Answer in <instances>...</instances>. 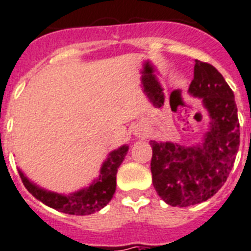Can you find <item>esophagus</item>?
I'll return each mask as SVG.
<instances>
[{
    "instance_id": "34e87169",
    "label": "esophagus",
    "mask_w": 251,
    "mask_h": 251,
    "mask_svg": "<svg viewBox=\"0 0 251 251\" xmlns=\"http://www.w3.org/2000/svg\"><path fill=\"white\" fill-rule=\"evenodd\" d=\"M137 135H144V134H141V132H139V131H137Z\"/></svg>"
}]
</instances>
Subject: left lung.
Instances as JSON below:
<instances>
[{
    "mask_svg": "<svg viewBox=\"0 0 251 251\" xmlns=\"http://www.w3.org/2000/svg\"><path fill=\"white\" fill-rule=\"evenodd\" d=\"M189 94L201 99L210 117L201 142L150 141L153 187L171 206L200 204L215 195L234 166L240 142L234 92L213 65L195 60Z\"/></svg>",
    "mask_w": 251,
    "mask_h": 251,
    "instance_id": "1",
    "label": "left lung"
}]
</instances>
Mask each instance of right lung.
<instances>
[{
  "label": "right lung",
  "instance_id": "right-lung-1",
  "mask_svg": "<svg viewBox=\"0 0 251 251\" xmlns=\"http://www.w3.org/2000/svg\"><path fill=\"white\" fill-rule=\"evenodd\" d=\"M128 151L127 145L112 150L102 162L100 175L89 185L71 194H58L31 181L21 169L20 177L28 193L47 206L70 215H90L109 204L116 190V174Z\"/></svg>",
  "mask_w": 251,
  "mask_h": 251
}]
</instances>
